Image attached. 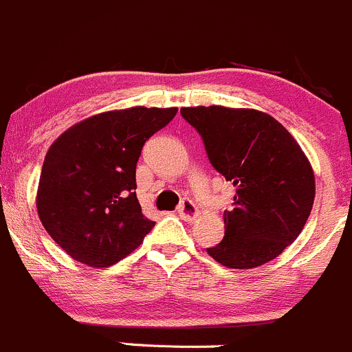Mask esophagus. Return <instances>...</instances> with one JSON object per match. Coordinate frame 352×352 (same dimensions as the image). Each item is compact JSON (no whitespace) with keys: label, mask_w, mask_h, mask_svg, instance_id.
Listing matches in <instances>:
<instances>
[{"label":"esophagus","mask_w":352,"mask_h":352,"mask_svg":"<svg viewBox=\"0 0 352 352\" xmlns=\"http://www.w3.org/2000/svg\"><path fill=\"white\" fill-rule=\"evenodd\" d=\"M177 214H179V217L183 219V221H195V219L198 217V207L197 204H195L193 200H190V198H184L183 201L179 204V207H177Z\"/></svg>","instance_id":"obj_1"}]
</instances>
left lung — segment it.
Here are the masks:
<instances>
[{"label":"left lung","instance_id":"left-lung-1","mask_svg":"<svg viewBox=\"0 0 352 352\" xmlns=\"http://www.w3.org/2000/svg\"><path fill=\"white\" fill-rule=\"evenodd\" d=\"M215 171L236 188L224 212L226 234L207 253L229 269H253L279 256L305 228L315 176L293 135L270 114L224 106L183 107Z\"/></svg>","mask_w":352,"mask_h":352}]
</instances>
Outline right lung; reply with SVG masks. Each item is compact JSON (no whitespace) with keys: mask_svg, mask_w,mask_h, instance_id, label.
I'll use <instances>...</instances> for the list:
<instances>
[{"mask_svg":"<svg viewBox=\"0 0 352 352\" xmlns=\"http://www.w3.org/2000/svg\"><path fill=\"white\" fill-rule=\"evenodd\" d=\"M176 107L107 111L73 124L47 151L37 190L44 229L72 258L114 265L142 245L155 222L142 214L137 162L144 144Z\"/></svg>","mask_w":352,"mask_h":352,"instance_id":"add662e5","label":"right lung"}]
</instances>
